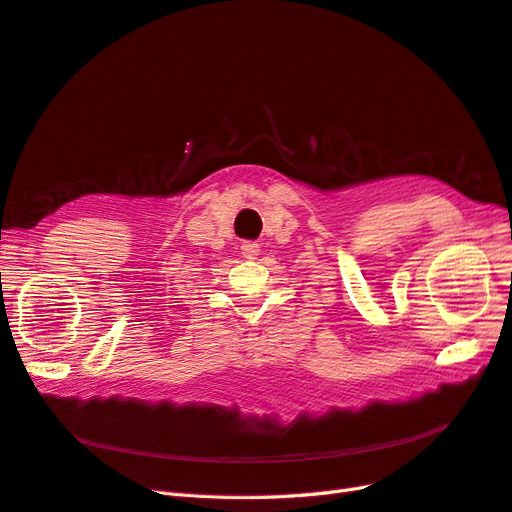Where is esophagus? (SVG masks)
I'll return each mask as SVG.
<instances>
[{
    "instance_id": "esophagus-1",
    "label": "esophagus",
    "mask_w": 512,
    "mask_h": 512,
    "mask_svg": "<svg viewBox=\"0 0 512 512\" xmlns=\"http://www.w3.org/2000/svg\"><path fill=\"white\" fill-rule=\"evenodd\" d=\"M258 252H260V245L256 243V241H243L241 243V254H243V258H256L258 256Z\"/></svg>"
}]
</instances>
